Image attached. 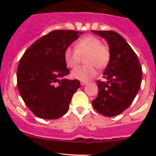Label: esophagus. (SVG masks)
Listing matches in <instances>:
<instances>
[{"label":"esophagus","mask_w":156,"mask_h":156,"mask_svg":"<svg viewBox=\"0 0 156 156\" xmlns=\"http://www.w3.org/2000/svg\"><path fill=\"white\" fill-rule=\"evenodd\" d=\"M87 84V81H81V85H85V84Z\"/></svg>","instance_id":"34e87169"}]
</instances>
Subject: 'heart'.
Segmentation results:
<instances>
[{
	"label": "heart",
	"mask_w": 156,
	"mask_h": 156,
	"mask_svg": "<svg viewBox=\"0 0 156 156\" xmlns=\"http://www.w3.org/2000/svg\"><path fill=\"white\" fill-rule=\"evenodd\" d=\"M87 55L85 62L88 65L80 66L74 69L72 76L80 81H87L97 75V67L102 69L107 66L110 59L108 47L103 44L101 40L93 35L80 39L75 48H68L64 53V59L69 67L73 68L80 62L81 56Z\"/></svg>",
	"instance_id": "1"
}]
</instances>
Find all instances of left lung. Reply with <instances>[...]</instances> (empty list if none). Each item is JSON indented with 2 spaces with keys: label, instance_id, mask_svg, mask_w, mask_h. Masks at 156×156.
I'll return each instance as SVG.
<instances>
[{
  "label": "left lung",
  "instance_id": "obj_1",
  "mask_svg": "<svg viewBox=\"0 0 156 156\" xmlns=\"http://www.w3.org/2000/svg\"><path fill=\"white\" fill-rule=\"evenodd\" d=\"M108 42L110 59L103 72L107 81H97L98 95L92 101L94 109L107 117L118 115L129 107L140 87L143 72L137 56L119 33L95 31Z\"/></svg>",
  "mask_w": 156,
  "mask_h": 156
}]
</instances>
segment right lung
<instances>
[{
    "instance_id": "obj_1",
    "label": "right lung",
    "mask_w": 156,
    "mask_h": 156,
    "mask_svg": "<svg viewBox=\"0 0 156 156\" xmlns=\"http://www.w3.org/2000/svg\"><path fill=\"white\" fill-rule=\"evenodd\" d=\"M74 30H54L31 45L20 60L17 87L26 106L37 117L56 119L67 112L72 97L80 87L69 80L65 50L79 37Z\"/></svg>"
}]
</instances>
